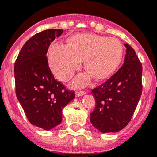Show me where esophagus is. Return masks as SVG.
Returning a JSON list of instances; mask_svg holds the SVG:
<instances>
[{
	"mask_svg": "<svg viewBox=\"0 0 157 157\" xmlns=\"http://www.w3.org/2000/svg\"><path fill=\"white\" fill-rule=\"evenodd\" d=\"M86 93V92H85V91H82H82H78V92H76L75 95H76V97H80V96H82V95H84Z\"/></svg>",
	"mask_w": 157,
	"mask_h": 157,
	"instance_id": "34e87169",
	"label": "esophagus"
}]
</instances>
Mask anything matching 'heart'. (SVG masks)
Returning a JSON list of instances; mask_svg holds the SVG:
<instances>
[{
  "mask_svg": "<svg viewBox=\"0 0 157 157\" xmlns=\"http://www.w3.org/2000/svg\"><path fill=\"white\" fill-rule=\"evenodd\" d=\"M122 45L114 38L93 34H80L71 37L68 44H54L48 53L51 71L58 79L66 82L86 59V67L91 72L80 74L74 85L82 87L89 84L92 74L98 79H105L115 72L122 57Z\"/></svg>",
  "mask_w": 157,
  "mask_h": 157,
  "instance_id": "1",
  "label": "heart"
}]
</instances>
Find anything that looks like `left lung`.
<instances>
[{
	"label": "left lung",
	"mask_w": 157,
	"mask_h": 157,
	"mask_svg": "<svg viewBox=\"0 0 157 157\" xmlns=\"http://www.w3.org/2000/svg\"><path fill=\"white\" fill-rule=\"evenodd\" d=\"M125 47L122 66L104 84L92 90L95 108L90 121L102 133L119 132L126 127L141 97L142 64L134 49L128 44Z\"/></svg>",
	"instance_id": "8db88e82"
}]
</instances>
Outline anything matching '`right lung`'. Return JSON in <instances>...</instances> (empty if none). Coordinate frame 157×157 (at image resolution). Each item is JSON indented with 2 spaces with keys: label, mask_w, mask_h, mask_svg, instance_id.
<instances>
[{
  "label": "right lung",
  "mask_w": 157,
  "mask_h": 157,
  "mask_svg": "<svg viewBox=\"0 0 157 157\" xmlns=\"http://www.w3.org/2000/svg\"><path fill=\"white\" fill-rule=\"evenodd\" d=\"M62 32V29H48L31 37L14 63L17 99L28 121L44 130L60 124L62 109L75 98L74 92L55 79L46 57L51 43Z\"/></svg>",
  "instance_id": "add662e5"
}]
</instances>
